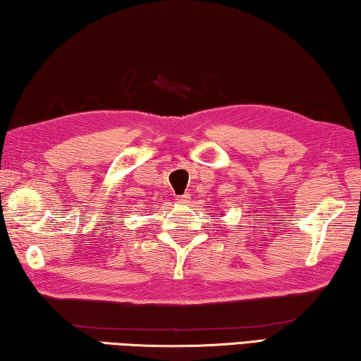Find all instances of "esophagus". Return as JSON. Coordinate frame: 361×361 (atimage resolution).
Here are the masks:
<instances>
[{
    "instance_id": "esophagus-1",
    "label": "esophagus",
    "mask_w": 361,
    "mask_h": 361,
    "mask_svg": "<svg viewBox=\"0 0 361 361\" xmlns=\"http://www.w3.org/2000/svg\"><path fill=\"white\" fill-rule=\"evenodd\" d=\"M177 202L179 203H182V204H187V203H190V195H180V197H177Z\"/></svg>"
}]
</instances>
